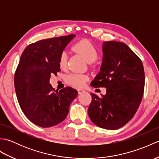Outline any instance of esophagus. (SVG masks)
I'll use <instances>...</instances> for the list:
<instances>
[{
    "label": "esophagus",
    "mask_w": 159,
    "mask_h": 159,
    "mask_svg": "<svg viewBox=\"0 0 159 159\" xmlns=\"http://www.w3.org/2000/svg\"><path fill=\"white\" fill-rule=\"evenodd\" d=\"M77 90H78V93H79V94H81L84 92H85V91L84 89H78Z\"/></svg>",
    "instance_id": "esophagus-1"
}]
</instances>
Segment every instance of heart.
<instances>
[{
	"label": "heart",
	"instance_id": "b5f03b06",
	"mask_svg": "<svg viewBox=\"0 0 159 159\" xmlns=\"http://www.w3.org/2000/svg\"><path fill=\"white\" fill-rule=\"evenodd\" d=\"M74 50L82 55L87 62L90 63L92 66L94 61L97 60L98 57V52L92 43L87 39H83L75 43L73 46ZM67 64V54L66 52L63 51L60 54L59 59V65L61 69L66 68ZM88 80V76L85 74L72 73L70 74L66 77V81L67 83L75 86L77 87H81L84 85L87 80Z\"/></svg>",
	"mask_w": 159,
	"mask_h": 159
}]
</instances>
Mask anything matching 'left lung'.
Wrapping results in <instances>:
<instances>
[{
  "mask_svg": "<svg viewBox=\"0 0 159 159\" xmlns=\"http://www.w3.org/2000/svg\"><path fill=\"white\" fill-rule=\"evenodd\" d=\"M100 72L91 85L105 87V95L99 97L91 93L88 108L91 120L96 126L116 130L127 124L139 108L142 100L145 74L143 63L124 43L104 42Z\"/></svg>",
  "mask_w": 159,
  "mask_h": 159,
  "instance_id": "1",
  "label": "left lung"
}]
</instances>
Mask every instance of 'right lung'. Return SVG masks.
<instances>
[{
	"label": "right lung",
	"instance_id": "obj_1",
	"mask_svg": "<svg viewBox=\"0 0 159 159\" xmlns=\"http://www.w3.org/2000/svg\"><path fill=\"white\" fill-rule=\"evenodd\" d=\"M76 35L42 39L26 47L17 67L14 86L20 108L35 125L51 127L61 122L78 92L72 87L54 92L51 75L60 71L59 59L67 43Z\"/></svg>",
	"mask_w": 159,
	"mask_h": 159
}]
</instances>
